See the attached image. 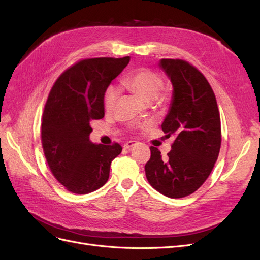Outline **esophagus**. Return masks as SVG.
Returning a JSON list of instances; mask_svg holds the SVG:
<instances>
[{"mask_svg": "<svg viewBox=\"0 0 260 260\" xmlns=\"http://www.w3.org/2000/svg\"><path fill=\"white\" fill-rule=\"evenodd\" d=\"M135 144H136L135 141H129V142L124 143V145H123V148H124V149H130L131 147L135 146Z\"/></svg>", "mask_w": 260, "mask_h": 260, "instance_id": "34e87169", "label": "esophagus"}]
</instances>
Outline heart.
<instances>
[{"label": "heart", "mask_w": 260, "mask_h": 260, "mask_svg": "<svg viewBox=\"0 0 260 260\" xmlns=\"http://www.w3.org/2000/svg\"><path fill=\"white\" fill-rule=\"evenodd\" d=\"M122 83L146 102L157 99L162 103L167 100L165 94L159 93L164 85L162 78L151 69L140 68L131 72L123 78ZM118 96H119V90L114 85H109L103 96V105L107 112L112 111L115 107ZM137 127L144 128L145 125H137Z\"/></svg>", "instance_id": "obj_1"}]
</instances>
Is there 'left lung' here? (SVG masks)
I'll return each instance as SVG.
<instances>
[{
  "instance_id": "obj_1",
  "label": "left lung",
  "mask_w": 260,
  "mask_h": 260,
  "mask_svg": "<svg viewBox=\"0 0 260 260\" xmlns=\"http://www.w3.org/2000/svg\"><path fill=\"white\" fill-rule=\"evenodd\" d=\"M159 67L174 86L168 114L161 124L175 142L167 158L151 146L145 165L147 181L171 199L194 193L215 166L221 145V124L215 93L204 75L182 59L162 58Z\"/></svg>"
}]
</instances>
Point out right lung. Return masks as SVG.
I'll use <instances>...</instances> for the list:
<instances>
[{
    "mask_svg": "<svg viewBox=\"0 0 260 260\" xmlns=\"http://www.w3.org/2000/svg\"><path fill=\"white\" fill-rule=\"evenodd\" d=\"M130 57L89 58L62 73L44 107L41 140L53 176L68 191L88 194L108 180L111 164L122 147L90 141L92 120L104 117L108 85L129 64Z\"/></svg>",
    "mask_w": 260,
    "mask_h": 260,
    "instance_id": "1",
    "label": "right lung"
}]
</instances>
